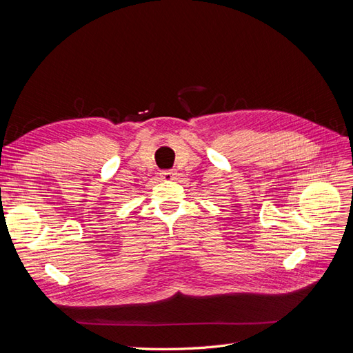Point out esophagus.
Returning a JSON list of instances; mask_svg holds the SVG:
<instances>
[{
  "label": "esophagus",
  "mask_w": 353,
  "mask_h": 353,
  "mask_svg": "<svg viewBox=\"0 0 353 353\" xmlns=\"http://www.w3.org/2000/svg\"><path fill=\"white\" fill-rule=\"evenodd\" d=\"M174 176H175V170H172V169H166V170H162V172H160V178L165 179V181L174 179Z\"/></svg>",
  "instance_id": "1"
}]
</instances>
